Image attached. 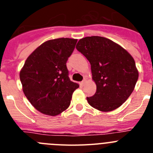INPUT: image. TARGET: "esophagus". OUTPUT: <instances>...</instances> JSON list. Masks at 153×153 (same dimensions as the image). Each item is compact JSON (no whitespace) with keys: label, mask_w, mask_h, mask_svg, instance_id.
<instances>
[{"label":"esophagus","mask_w":153,"mask_h":153,"mask_svg":"<svg viewBox=\"0 0 153 153\" xmlns=\"http://www.w3.org/2000/svg\"><path fill=\"white\" fill-rule=\"evenodd\" d=\"M86 79H84L83 80H82V82H81V85H82V86H84V85L86 84Z\"/></svg>","instance_id":"obj_1"}]
</instances>
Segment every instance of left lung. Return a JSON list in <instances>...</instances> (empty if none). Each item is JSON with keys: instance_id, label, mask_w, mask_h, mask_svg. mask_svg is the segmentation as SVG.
<instances>
[{"instance_id": "left-lung-1", "label": "left lung", "mask_w": 153, "mask_h": 153, "mask_svg": "<svg viewBox=\"0 0 153 153\" xmlns=\"http://www.w3.org/2000/svg\"><path fill=\"white\" fill-rule=\"evenodd\" d=\"M91 64L96 92L87 102L101 111L120 107L131 96L139 73L132 56L110 39L91 36L79 39L76 46Z\"/></svg>"}]
</instances>
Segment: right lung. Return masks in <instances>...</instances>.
<instances>
[{
  "label": "right lung",
  "mask_w": 153,
  "mask_h": 153,
  "mask_svg": "<svg viewBox=\"0 0 153 153\" xmlns=\"http://www.w3.org/2000/svg\"><path fill=\"white\" fill-rule=\"evenodd\" d=\"M77 39L61 38L39 45L19 73L22 91L33 107L46 115L56 116L71 105L79 84L68 76L67 63Z\"/></svg>",
  "instance_id": "add662e5"
}]
</instances>
